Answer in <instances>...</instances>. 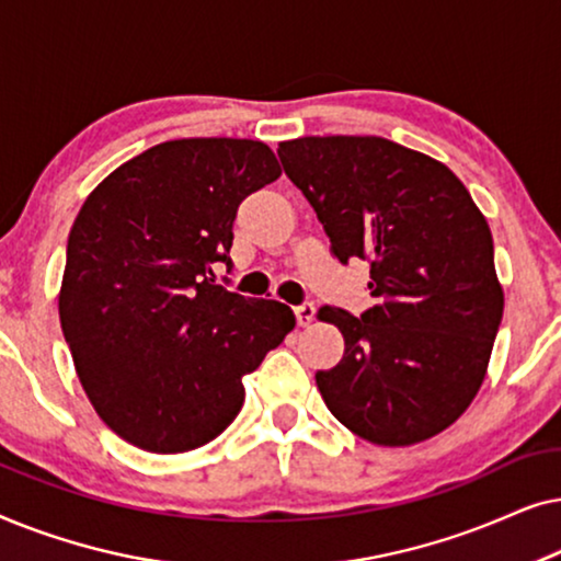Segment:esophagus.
I'll use <instances>...</instances> for the list:
<instances>
[{
	"label": "esophagus",
	"mask_w": 561,
	"mask_h": 561,
	"mask_svg": "<svg viewBox=\"0 0 561 561\" xmlns=\"http://www.w3.org/2000/svg\"><path fill=\"white\" fill-rule=\"evenodd\" d=\"M296 321H298V327H309L311 321H313V317H317V309H313V304L311 301H306V304H301V306H296Z\"/></svg>",
	"instance_id": "esophagus-1"
}]
</instances>
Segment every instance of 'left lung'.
Instances as JSON below:
<instances>
[{
    "mask_svg": "<svg viewBox=\"0 0 561 561\" xmlns=\"http://www.w3.org/2000/svg\"><path fill=\"white\" fill-rule=\"evenodd\" d=\"M283 171L317 211L342 265L370 263L373 309L324 306L344 357L317 373L327 409L380 447H409L462 416L503 319L493 234L439 160L386 137L280 142Z\"/></svg>",
    "mask_w": 561,
    "mask_h": 561,
    "instance_id": "1",
    "label": "left lung"
}]
</instances>
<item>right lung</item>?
I'll return each instance as SVG.
<instances>
[{"label":"right lung","mask_w":561,"mask_h":561,"mask_svg":"<svg viewBox=\"0 0 561 561\" xmlns=\"http://www.w3.org/2000/svg\"><path fill=\"white\" fill-rule=\"evenodd\" d=\"M280 175L257 140L160 142L83 202L66 248L58 313L76 373L114 434L156 455L217 439L242 378L296 327L286 304L214 280L237 209Z\"/></svg>","instance_id":"obj_1"}]
</instances>
